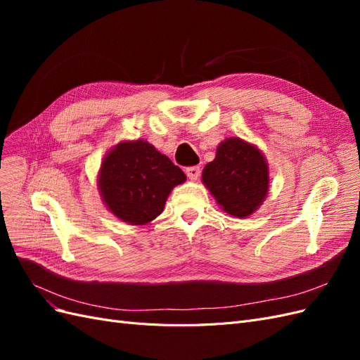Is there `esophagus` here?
Returning a JSON list of instances; mask_svg holds the SVG:
<instances>
[{
	"instance_id": "esophagus-1",
	"label": "esophagus",
	"mask_w": 360,
	"mask_h": 360,
	"mask_svg": "<svg viewBox=\"0 0 360 360\" xmlns=\"http://www.w3.org/2000/svg\"><path fill=\"white\" fill-rule=\"evenodd\" d=\"M186 176L191 180H198V177L201 176V168L200 167H189V168H186Z\"/></svg>"
}]
</instances>
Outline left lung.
Here are the masks:
<instances>
[{"mask_svg":"<svg viewBox=\"0 0 360 360\" xmlns=\"http://www.w3.org/2000/svg\"><path fill=\"white\" fill-rule=\"evenodd\" d=\"M202 181L226 213L246 217L267 195V163L254 146L228 138L217 147L214 160L205 165Z\"/></svg>","mask_w":360,"mask_h":360,"instance_id":"8db88e82","label":"left lung"}]
</instances>
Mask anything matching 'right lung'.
I'll return each mask as SVG.
<instances>
[{"label": "right lung", "mask_w": 360, "mask_h": 360, "mask_svg": "<svg viewBox=\"0 0 360 360\" xmlns=\"http://www.w3.org/2000/svg\"><path fill=\"white\" fill-rule=\"evenodd\" d=\"M186 180L177 165L147 141L120 143L106 155L99 176L105 204L117 217L146 225L163 212L174 186Z\"/></svg>", "instance_id": "1"}]
</instances>
